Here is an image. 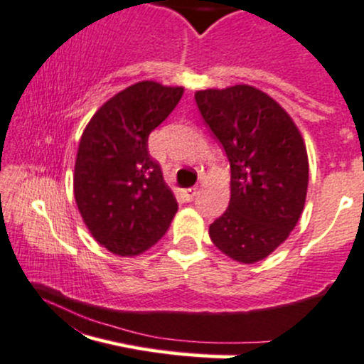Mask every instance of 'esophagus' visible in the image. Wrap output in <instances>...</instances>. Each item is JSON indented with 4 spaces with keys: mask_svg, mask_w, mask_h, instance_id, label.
I'll return each instance as SVG.
<instances>
[{
    "mask_svg": "<svg viewBox=\"0 0 364 364\" xmlns=\"http://www.w3.org/2000/svg\"><path fill=\"white\" fill-rule=\"evenodd\" d=\"M198 194L196 187H189V189H182V196L186 201H193V198Z\"/></svg>",
    "mask_w": 364,
    "mask_h": 364,
    "instance_id": "esophagus-1",
    "label": "esophagus"
}]
</instances>
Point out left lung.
Segmentation results:
<instances>
[{
	"mask_svg": "<svg viewBox=\"0 0 364 364\" xmlns=\"http://www.w3.org/2000/svg\"><path fill=\"white\" fill-rule=\"evenodd\" d=\"M194 98L231 168L230 205L210 224V238L231 259L257 263L289 237L305 207L303 138L289 114L252 85L207 89Z\"/></svg>",
	"mask_w": 364,
	"mask_h": 364,
	"instance_id": "8db88e82",
	"label": "left lung"
}]
</instances>
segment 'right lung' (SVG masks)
<instances>
[{"mask_svg": "<svg viewBox=\"0 0 364 364\" xmlns=\"http://www.w3.org/2000/svg\"><path fill=\"white\" fill-rule=\"evenodd\" d=\"M182 95L183 87L138 82L108 100L82 133L75 201L96 242L117 256L154 245L177 213V200L149 154V134Z\"/></svg>", "mask_w": 364, "mask_h": 364, "instance_id": "right-lung-1", "label": "right lung"}]
</instances>
